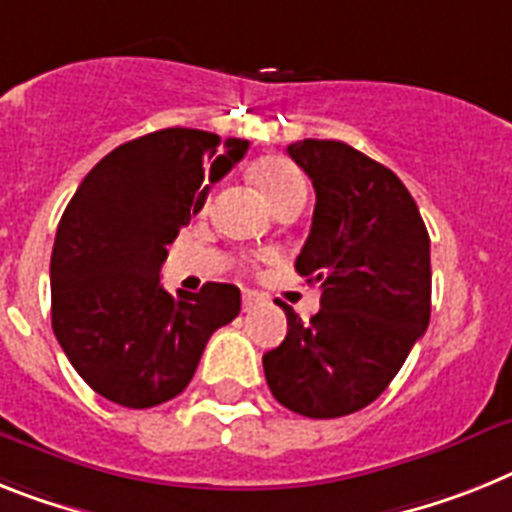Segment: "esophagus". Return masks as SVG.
Segmentation results:
<instances>
[{
    "label": "esophagus",
    "instance_id": "obj_1",
    "mask_svg": "<svg viewBox=\"0 0 512 512\" xmlns=\"http://www.w3.org/2000/svg\"><path fill=\"white\" fill-rule=\"evenodd\" d=\"M257 302H263V296L257 294V291H249V289L244 291V294H242V307L244 309H252Z\"/></svg>",
    "mask_w": 512,
    "mask_h": 512
}]
</instances>
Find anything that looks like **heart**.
I'll return each instance as SVG.
<instances>
[{
	"label": "heart",
	"mask_w": 512,
	"mask_h": 512,
	"mask_svg": "<svg viewBox=\"0 0 512 512\" xmlns=\"http://www.w3.org/2000/svg\"><path fill=\"white\" fill-rule=\"evenodd\" d=\"M252 182L257 184V190L263 192V197L270 203V208L278 210L283 203H289L291 197L307 195V184H304L302 171L296 169L294 163L286 161L281 156H263L252 163ZM210 205V197L205 195L200 200V213H205Z\"/></svg>",
	"instance_id": "obj_1"
}]
</instances>
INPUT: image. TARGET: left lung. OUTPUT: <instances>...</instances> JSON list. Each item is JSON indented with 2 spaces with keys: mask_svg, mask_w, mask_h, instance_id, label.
<instances>
[{
  "mask_svg": "<svg viewBox=\"0 0 512 512\" xmlns=\"http://www.w3.org/2000/svg\"><path fill=\"white\" fill-rule=\"evenodd\" d=\"M289 156L312 179V229L296 273L320 283V312L263 356L281 406L336 419L375 401L424 336L432 309L429 234L414 197L382 163L341 140H299Z\"/></svg>",
  "mask_w": 512,
  "mask_h": 512,
  "instance_id": "1",
  "label": "left lung"
}]
</instances>
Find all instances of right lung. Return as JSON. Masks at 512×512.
I'll use <instances>...</instances> for the list:
<instances>
[{"label": "right lung", "instance_id": "right-lung-1", "mask_svg": "<svg viewBox=\"0 0 512 512\" xmlns=\"http://www.w3.org/2000/svg\"><path fill=\"white\" fill-rule=\"evenodd\" d=\"M247 145L187 127L150 132L103 156L64 208L51 252V328L103 398L127 409L176 398L208 338L239 315L234 283L171 296L161 265Z\"/></svg>", "mask_w": 512, "mask_h": 512}]
</instances>
